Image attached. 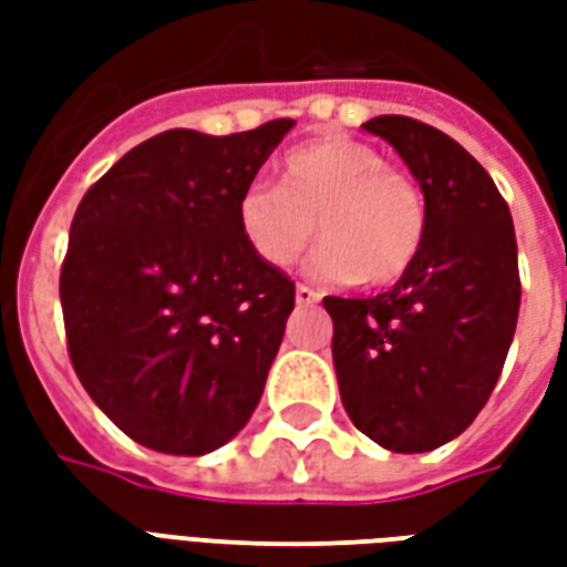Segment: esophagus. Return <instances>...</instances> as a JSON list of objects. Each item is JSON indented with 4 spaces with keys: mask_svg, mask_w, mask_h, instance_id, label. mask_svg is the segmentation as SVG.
<instances>
[{
    "mask_svg": "<svg viewBox=\"0 0 567 567\" xmlns=\"http://www.w3.org/2000/svg\"><path fill=\"white\" fill-rule=\"evenodd\" d=\"M295 297L300 307H312V303H319V291H316V288H309V285H297Z\"/></svg>",
    "mask_w": 567,
    "mask_h": 567,
    "instance_id": "1",
    "label": "esophagus"
}]
</instances>
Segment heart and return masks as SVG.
Here are the masks:
<instances>
[{"instance_id": "obj_1", "label": "heart", "mask_w": 567, "mask_h": 567, "mask_svg": "<svg viewBox=\"0 0 567 567\" xmlns=\"http://www.w3.org/2000/svg\"><path fill=\"white\" fill-rule=\"evenodd\" d=\"M285 185L248 182L236 227L267 267H291L316 236L328 243L309 270L324 282L385 288L404 279L425 246L427 209L413 178L368 142L324 136L285 157Z\"/></svg>"}]
</instances>
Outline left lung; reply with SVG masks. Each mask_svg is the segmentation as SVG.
Returning <instances> with one entry per match:
<instances>
[{
    "label": "left lung",
    "instance_id": "8db88e82",
    "mask_svg": "<svg viewBox=\"0 0 567 567\" xmlns=\"http://www.w3.org/2000/svg\"><path fill=\"white\" fill-rule=\"evenodd\" d=\"M394 145L425 194L416 264L377 297H324L333 368L352 425L392 452L458 437L504 368L519 316V264L507 203L455 140L416 117L364 124Z\"/></svg>",
    "mask_w": 567,
    "mask_h": 567
}]
</instances>
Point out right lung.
I'll return each mask as SVG.
<instances>
[{"mask_svg": "<svg viewBox=\"0 0 567 567\" xmlns=\"http://www.w3.org/2000/svg\"><path fill=\"white\" fill-rule=\"evenodd\" d=\"M295 127L166 130L81 197L60 270L69 361L127 437L206 455L255 413L295 282L255 258L236 197Z\"/></svg>", "mask_w": 567, "mask_h": 567, "instance_id": "obj_1", "label": "right lung"}]
</instances>
